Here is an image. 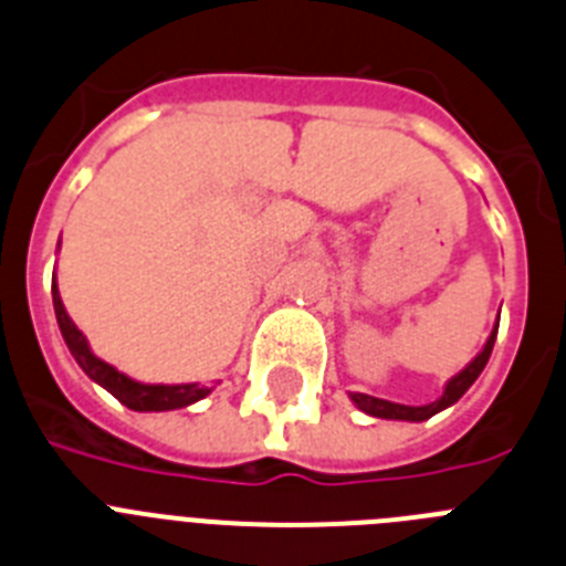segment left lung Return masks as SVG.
Listing matches in <instances>:
<instances>
[{
  "label": "left lung",
  "mask_w": 566,
  "mask_h": 566,
  "mask_svg": "<svg viewBox=\"0 0 566 566\" xmlns=\"http://www.w3.org/2000/svg\"><path fill=\"white\" fill-rule=\"evenodd\" d=\"M495 336H499V324L493 327V333H490V338L484 342V347H481L479 356H475L473 361L464 367V370L455 373V376L447 381L444 392H441L436 401H430V405L410 407V405H396V401H387V399H376V396H367V392H350L353 405H356L361 412H367V416H373V419L427 421L430 416H436V412H441V410H447L450 405H455V401H459L461 396L470 390V387H473V381L481 376V370L488 367L490 353H493Z\"/></svg>",
  "instance_id": "8db88e82"
}]
</instances>
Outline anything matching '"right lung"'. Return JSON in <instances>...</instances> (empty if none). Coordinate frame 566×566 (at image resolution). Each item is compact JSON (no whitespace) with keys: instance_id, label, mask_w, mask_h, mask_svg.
<instances>
[{"instance_id":"obj_1","label":"right lung","mask_w":566,"mask_h":566,"mask_svg":"<svg viewBox=\"0 0 566 566\" xmlns=\"http://www.w3.org/2000/svg\"><path fill=\"white\" fill-rule=\"evenodd\" d=\"M51 293L59 331H62V338H65L71 356L76 358V365L87 373V378H93L96 385L105 387V390L111 392V396H116L125 407L139 412L179 410V407H188L193 405V401L205 399L210 392V387L205 385H145V381H136V378L119 373L116 367L102 361V358L91 350L87 338L82 336V331H78L76 324H73V318L67 316L62 296H59L56 276H53Z\"/></svg>"}]
</instances>
